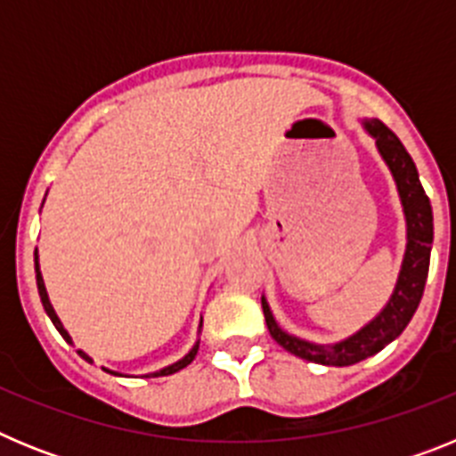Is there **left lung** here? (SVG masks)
<instances>
[{"label": "left lung", "instance_id": "left-lung-1", "mask_svg": "<svg viewBox=\"0 0 456 456\" xmlns=\"http://www.w3.org/2000/svg\"><path fill=\"white\" fill-rule=\"evenodd\" d=\"M361 125H363L365 134L374 139L379 157L388 167L395 187H397V196H400L402 212H404L406 248L404 256H402L400 273L395 281L393 294L388 297L384 308L379 310L368 324L361 326L356 333L342 338V340L326 342V345L324 342L305 340V338L281 329L272 308H269V301L263 297L265 322H267L272 338L281 347L288 349L294 356L310 361V363L336 365V368L365 361V358L381 352L395 338H400V333L404 331L413 313L418 310L422 292H425L434 241L432 205H429V199H427L420 178H418L416 164L406 152V148L402 146V141L377 118H363Z\"/></svg>", "mask_w": 456, "mask_h": 456}]
</instances>
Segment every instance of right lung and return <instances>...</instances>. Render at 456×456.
<instances>
[{"mask_svg": "<svg viewBox=\"0 0 456 456\" xmlns=\"http://www.w3.org/2000/svg\"><path fill=\"white\" fill-rule=\"evenodd\" d=\"M43 203H45V200H43ZM34 263H36V285H38V294H40V301H43V308H45V313H47V317H50V320H52V324L56 326V331H59V333H61V336H63V340L70 342V345H72L70 333H68L66 329H63L61 320H59V315H56L54 305L50 304V297H47L45 281H43V273H40V265H38V248H36V253H34ZM200 329H203V317H200V324H199V336H200ZM199 345H200V338H199V340H196V342H193V347L189 349V352L184 354V356L180 358V361H175V363L167 365V368H162V370H155V372L143 374V377H167V374H173V372H178V370L187 368V365L191 363L193 358H196V352H199ZM77 354L84 358V361H88V363H93V358L88 356V354L84 352V349H77ZM102 370H104V372H109V374H114V377H123V374L114 372V370H107V368H102Z\"/></svg>", "mask_w": 456, "mask_h": 456, "instance_id": "obj_1", "label": "right lung"}]
</instances>
